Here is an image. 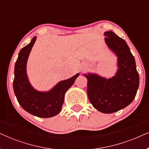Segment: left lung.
Wrapping results in <instances>:
<instances>
[{
	"instance_id": "8db88e82",
	"label": "left lung",
	"mask_w": 149,
	"mask_h": 149,
	"mask_svg": "<svg viewBox=\"0 0 149 149\" xmlns=\"http://www.w3.org/2000/svg\"><path fill=\"white\" fill-rule=\"evenodd\" d=\"M106 44L117 57L115 76L107 79L95 73L85 74L87 95L93 107L103 113H113L124 109L135 98L139 87V74L135 59L123 38L113 31L105 32Z\"/></svg>"
}]
</instances>
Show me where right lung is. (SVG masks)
I'll return each mask as SVG.
<instances>
[{
  "label": "right lung",
  "mask_w": 149,
  "mask_h": 149,
  "mask_svg": "<svg viewBox=\"0 0 149 149\" xmlns=\"http://www.w3.org/2000/svg\"><path fill=\"white\" fill-rule=\"evenodd\" d=\"M36 40L34 36L31 42L20 50L15 64L13 90L20 106L32 115L49 118L58 115L64 104L66 91L74 84L79 73L66 80L61 81L47 91L36 90L30 84L26 72L27 61Z\"/></svg>",
  "instance_id": "1"
}]
</instances>
